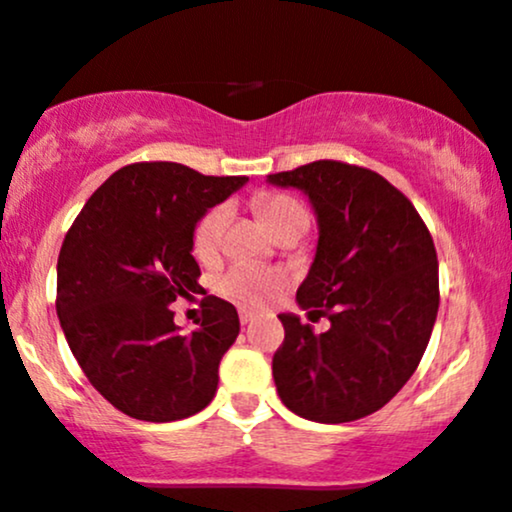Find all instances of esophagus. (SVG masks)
Here are the masks:
<instances>
[{
	"label": "esophagus",
	"mask_w": 512,
	"mask_h": 512,
	"mask_svg": "<svg viewBox=\"0 0 512 512\" xmlns=\"http://www.w3.org/2000/svg\"><path fill=\"white\" fill-rule=\"evenodd\" d=\"M257 315L252 310H240V324H250Z\"/></svg>",
	"instance_id": "obj_1"
}]
</instances>
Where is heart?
<instances>
[{
    "label": "heart",
    "instance_id": "1",
    "mask_svg": "<svg viewBox=\"0 0 512 512\" xmlns=\"http://www.w3.org/2000/svg\"><path fill=\"white\" fill-rule=\"evenodd\" d=\"M295 217H307V214L298 202L291 200V197L279 195L262 205L264 224H267L274 233L283 229V226ZM229 219H231L229 205H217L197 221L195 233H193V250L200 260H212V257L217 255ZM281 281H283L281 274L274 272V269L260 267V264L238 262L219 279V291L229 295L233 300H240V303L257 305V303H264V300H267L269 295L281 286Z\"/></svg>",
    "mask_w": 512,
    "mask_h": 512
}]
</instances>
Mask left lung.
<instances>
[{
    "mask_svg": "<svg viewBox=\"0 0 512 512\" xmlns=\"http://www.w3.org/2000/svg\"><path fill=\"white\" fill-rule=\"evenodd\" d=\"M267 181L310 197L319 240L295 298L331 322L317 334L300 317L279 315L286 338L272 372L281 403L322 424L372 415L415 374L432 336V233L408 197L365 166L319 159Z\"/></svg>",
    "mask_w": 512,
    "mask_h": 512,
    "instance_id": "8db88e82",
    "label": "left lung"
}]
</instances>
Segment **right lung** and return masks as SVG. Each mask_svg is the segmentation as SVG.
Masks as SVG:
<instances>
[{
  "mask_svg": "<svg viewBox=\"0 0 512 512\" xmlns=\"http://www.w3.org/2000/svg\"><path fill=\"white\" fill-rule=\"evenodd\" d=\"M248 176H205L176 162H138L102 183L66 233L57 315L80 369L123 415L174 422L212 403L219 362L236 341V307L217 295L181 334L171 303L200 288L193 233Z\"/></svg>",
  "mask_w": 512,
  "mask_h": 512,
  "instance_id": "right-lung-1",
  "label": "right lung"
}]
</instances>
